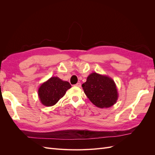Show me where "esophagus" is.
<instances>
[{
  "label": "esophagus",
  "mask_w": 155,
  "mask_h": 155,
  "mask_svg": "<svg viewBox=\"0 0 155 155\" xmlns=\"http://www.w3.org/2000/svg\"><path fill=\"white\" fill-rule=\"evenodd\" d=\"M76 87H81V84L80 83H78L76 85Z\"/></svg>",
  "instance_id": "34e87169"
}]
</instances>
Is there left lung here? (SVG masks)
Returning a JSON list of instances; mask_svg holds the SVG:
<instances>
[{
  "label": "left lung",
  "mask_w": 155,
  "mask_h": 155,
  "mask_svg": "<svg viewBox=\"0 0 155 155\" xmlns=\"http://www.w3.org/2000/svg\"><path fill=\"white\" fill-rule=\"evenodd\" d=\"M84 92L92 104L104 109L114 105L118 98L116 83L111 78L96 72L91 73L82 85Z\"/></svg>",
  "instance_id": "8db88e82"
}]
</instances>
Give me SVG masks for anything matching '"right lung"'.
<instances>
[{"label": "right lung", "mask_w": 155, "mask_h": 155, "mask_svg": "<svg viewBox=\"0 0 155 155\" xmlns=\"http://www.w3.org/2000/svg\"><path fill=\"white\" fill-rule=\"evenodd\" d=\"M71 87L68 81H63L58 77H51L42 83L38 89L40 101L45 106H53L63 97Z\"/></svg>", "instance_id": "right-lung-1"}]
</instances>
